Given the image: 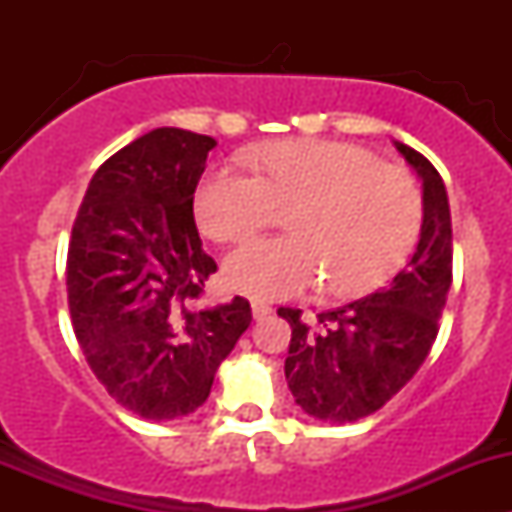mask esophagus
<instances>
[{
  "instance_id": "1",
  "label": "esophagus",
  "mask_w": 512,
  "mask_h": 512,
  "mask_svg": "<svg viewBox=\"0 0 512 512\" xmlns=\"http://www.w3.org/2000/svg\"><path fill=\"white\" fill-rule=\"evenodd\" d=\"M272 314V307L267 302H260V299H255L252 302V317L257 319V322H262V319H267Z\"/></svg>"
}]
</instances>
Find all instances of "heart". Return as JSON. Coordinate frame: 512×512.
Instances as JSON below:
<instances>
[{"instance_id":"b5f03b06","label":"heart","mask_w":512,"mask_h":512,"mask_svg":"<svg viewBox=\"0 0 512 512\" xmlns=\"http://www.w3.org/2000/svg\"><path fill=\"white\" fill-rule=\"evenodd\" d=\"M254 173L208 170L195 188V220L215 242H242L292 213L294 237L255 240L225 262L227 285L280 299L324 280L337 297L381 287L414 252L423 225L416 180L374 153L337 141L275 143Z\"/></svg>"}]
</instances>
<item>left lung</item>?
I'll use <instances>...</instances> for the list:
<instances>
[{"label": "left lung", "instance_id": "obj_1", "mask_svg": "<svg viewBox=\"0 0 512 512\" xmlns=\"http://www.w3.org/2000/svg\"><path fill=\"white\" fill-rule=\"evenodd\" d=\"M423 183V225L414 257L386 289L317 314L280 307L292 327L287 386L307 416L349 423L379 411L426 361L453 282L451 208L431 160L396 141Z\"/></svg>", "mask_w": 512, "mask_h": 512}]
</instances>
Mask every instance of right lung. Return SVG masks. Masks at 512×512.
<instances>
[{"mask_svg":"<svg viewBox=\"0 0 512 512\" xmlns=\"http://www.w3.org/2000/svg\"><path fill=\"white\" fill-rule=\"evenodd\" d=\"M215 138L156 128L113 153L74 220L66 292L79 347L108 394L148 421L193 414L252 322L250 302L200 309L218 270L193 195Z\"/></svg>","mask_w":512,"mask_h":512,"instance_id":"1","label":"right lung"}]
</instances>
